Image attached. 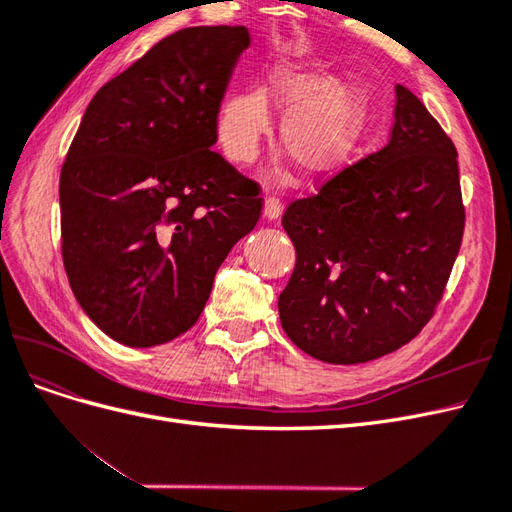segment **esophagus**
Listing matches in <instances>:
<instances>
[{
	"instance_id": "esophagus-1",
	"label": "esophagus",
	"mask_w": 512,
	"mask_h": 512,
	"mask_svg": "<svg viewBox=\"0 0 512 512\" xmlns=\"http://www.w3.org/2000/svg\"><path fill=\"white\" fill-rule=\"evenodd\" d=\"M282 200L277 196H267L265 200V218L267 220H277L282 215Z\"/></svg>"
}]
</instances>
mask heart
Listing matches in <instances>:
<instances>
[{"mask_svg": "<svg viewBox=\"0 0 512 512\" xmlns=\"http://www.w3.org/2000/svg\"><path fill=\"white\" fill-rule=\"evenodd\" d=\"M269 100L290 108L282 123V143L303 175L324 177L344 168L361 143L367 102L335 74L282 66L271 76L267 94L243 89L224 100L218 115V138L226 156L250 162L262 136L271 128Z\"/></svg>", "mask_w": 512, "mask_h": 512, "instance_id": "heart-1", "label": "heart"}]
</instances>
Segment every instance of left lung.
Here are the masks:
<instances>
[{"label":"left lung","instance_id":"1","mask_svg":"<svg viewBox=\"0 0 512 512\" xmlns=\"http://www.w3.org/2000/svg\"><path fill=\"white\" fill-rule=\"evenodd\" d=\"M380 151L288 205L297 265L280 320L303 352L333 365L380 359L431 320L459 254L466 209L457 149L425 104L395 87Z\"/></svg>","mask_w":512,"mask_h":512}]
</instances>
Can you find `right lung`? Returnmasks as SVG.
I'll use <instances>...</instances> for the list:
<instances>
[{
	"label": "right lung",
	"mask_w": 512,
	"mask_h": 512,
	"mask_svg": "<svg viewBox=\"0 0 512 512\" xmlns=\"http://www.w3.org/2000/svg\"><path fill=\"white\" fill-rule=\"evenodd\" d=\"M243 25L185 27L100 87L59 177L61 258L83 312L151 348L194 327L213 277L262 211L260 185L211 147Z\"/></svg>",
	"instance_id": "1"
}]
</instances>
